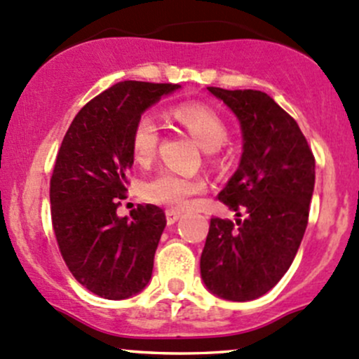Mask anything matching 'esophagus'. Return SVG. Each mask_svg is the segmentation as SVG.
Instances as JSON below:
<instances>
[{"mask_svg":"<svg viewBox=\"0 0 359 359\" xmlns=\"http://www.w3.org/2000/svg\"><path fill=\"white\" fill-rule=\"evenodd\" d=\"M180 217H181L180 212H176V210H165V221H168L169 226L175 224V222L178 221Z\"/></svg>","mask_w":359,"mask_h":359,"instance_id":"34e87169","label":"esophagus"}]
</instances>
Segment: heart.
<instances>
[{"instance_id":"heart-1","label":"heart","mask_w":359,"mask_h":359,"mask_svg":"<svg viewBox=\"0 0 359 359\" xmlns=\"http://www.w3.org/2000/svg\"><path fill=\"white\" fill-rule=\"evenodd\" d=\"M172 116L184 126L207 152H214L227 140V126L224 119L205 104L188 102L176 106ZM161 142V126L152 111H145L138 116L132 133V152L140 164H149L156 157ZM205 191V180L200 176L180 175L176 171L157 172L144 184L145 198L171 209H187L191 196Z\"/></svg>"}]
</instances>
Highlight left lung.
Instances as JSON below:
<instances>
[{
    "instance_id": "8db88e82",
    "label": "left lung",
    "mask_w": 359,
    "mask_h": 359,
    "mask_svg": "<svg viewBox=\"0 0 359 359\" xmlns=\"http://www.w3.org/2000/svg\"><path fill=\"white\" fill-rule=\"evenodd\" d=\"M207 88L240 119V168L219 200L243 219H210L200 273L212 294L250 302L279 283L302 245L315 157L298 123L271 95Z\"/></svg>"
}]
</instances>
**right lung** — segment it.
<instances>
[{"mask_svg":"<svg viewBox=\"0 0 359 359\" xmlns=\"http://www.w3.org/2000/svg\"><path fill=\"white\" fill-rule=\"evenodd\" d=\"M178 83L126 80L79 111L57 150L51 176V219L61 257L76 280L106 299H125L149 284L165 227L156 205L130 217L116 210L126 198L138 116Z\"/></svg>","mask_w":359,"mask_h":359,"instance_id":"right-lung-1","label":"right lung"}]
</instances>
